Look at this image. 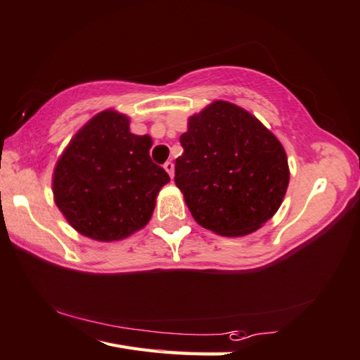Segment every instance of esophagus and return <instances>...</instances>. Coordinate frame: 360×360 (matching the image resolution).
Here are the masks:
<instances>
[{"mask_svg":"<svg viewBox=\"0 0 360 360\" xmlns=\"http://www.w3.org/2000/svg\"><path fill=\"white\" fill-rule=\"evenodd\" d=\"M163 168L167 169V173L169 174V178H173V176H174V165H173V162H165V165H163Z\"/></svg>","mask_w":360,"mask_h":360,"instance_id":"obj_1","label":"esophagus"}]
</instances>
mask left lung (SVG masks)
Listing matches in <instances>:
<instances>
[{
	"label": "left lung",
	"instance_id": "left-lung-1",
	"mask_svg": "<svg viewBox=\"0 0 360 360\" xmlns=\"http://www.w3.org/2000/svg\"><path fill=\"white\" fill-rule=\"evenodd\" d=\"M174 182L206 230L245 236L278 211L290 182L282 143L247 110L214 101L188 117Z\"/></svg>",
	"mask_w": 360,
	"mask_h": 360
}]
</instances>
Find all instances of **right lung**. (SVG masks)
<instances>
[{
  "label": "right lung",
  "mask_w": 360,
  "mask_h": 360,
  "mask_svg": "<svg viewBox=\"0 0 360 360\" xmlns=\"http://www.w3.org/2000/svg\"><path fill=\"white\" fill-rule=\"evenodd\" d=\"M129 117L97 113L70 140L53 173V197L72 228L101 243L141 230L169 181L149 158L153 140L134 135Z\"/></svg>",
  "instance_id": "1"
}]
</instances>
